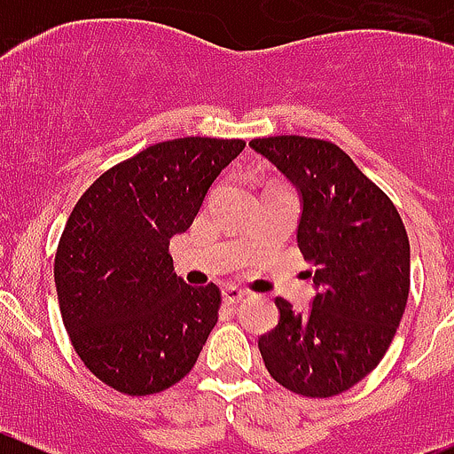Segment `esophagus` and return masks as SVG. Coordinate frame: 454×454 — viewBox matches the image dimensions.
Wrapping results in <instances>:
<instances>
[{
    "mask_svg": "<svg viewBox=\"0 0 454 454\" xmlns=\"http://www.w3.org/2000/svg\"><path fill=\"white\" fill-rule=\"evenodd\" d=\"M222 296H223V303L235 305V303H239L244 296H247V292H244V289H239V287H235V285H231V287H223Z\"/></svg>",
    "mask_w": 454,
    "mask_h": 454,
    "instance_id": "esophagus-1",
    "label": "esophagus"
}]
</instances>
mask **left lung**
<instances>
[{"label":"left lung","mask_w":454,"mask_h":454,"mask_svg":"<svg viewBox=\"0 0 454 454\" xmlns=\"http://www.w3.org/2000/svg\"><path fill=\"white\" fill-rule=\"evenodd\" d=\"M248 146L296 187V242L314 267L308 312L276 298L278 325L257 348L271 378L294 394L337 395L380 364L400 325L410 296L405 226L333 142L278 136Z\"/></svg>","instance_id":"left-lung-1"}]
</instances>
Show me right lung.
Returning <instances> with one entry per match:
<instances>
[{"label": "right lung", "mask_w": 454, "mask_h": 454, "mask_svg": "<svg viewBox=\"0 0 454 454\" xmlns=\"http://www.w3.org/2000/svg\"><path fill=\"white\" fill-rule=\"evenodd\" d=\"M247 142L181 137L101 174L67 219L54 280L72 346L129 395L176 385L217 324L219 287L176 276L169 239L192 226Z\"/></svg>", "instance_id": "obj_1"}]
</instances>
